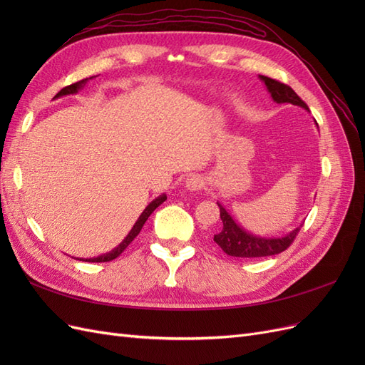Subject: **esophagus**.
<instances>
[{
    "label": "esophagus",
    "mask_w": 365,
    "mask_h": 365,
    "mask_svg": "<svg viewBox=\"0 0 365 365\" xmlns=\"http://www.w3.org/2000/svg\"><path fill=\"white\" fill-rule=\"evenodd\" d=\"M185 187L189 190H201L204 187V180L200 175H192L185 180Z\"/></svg>",
    "instance_id": "34e87169"
}]
</instances>
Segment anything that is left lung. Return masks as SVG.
<instances>
[{
    "label": "left lung",
    "instance_id": "1",
    "mask_svg": "<svg viewBox=\"0 0 365 365\" xmlns=\"http://www.w3.org/2000/svg\"><path fill=\"white\" fill-rule=\"evenodd\" d=\"M260 79L267 85L268 91L271 93V97L274 102L277 103H292L298 105L304 109H307V105L302 101L297 93L292 90L289 85L282 83L275 79L267 76H260ZM220 220H222V230L215 235L213 240L222 248V251L228 256L233 257H267L274 256V254H280L284 250H288L294 242L295 236L300 231V227L295 228L292 233L284 237H275V239H264L248 235L247 231L242 230L235 220L231 217L227 210L220 205Z\"/></svg>",
    "mask_w": 365,
    "mask_h": 365
}]
</instances>
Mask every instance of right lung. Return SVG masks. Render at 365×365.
I'll list each match as a JSON object with an SVG mask.
<instances>
[{
  "instance_id": "add662e5",
  "label": "right lung",
  "mask_w": 365,
  "mask_h": 365,
  "mask_svg": "<svg viewBox=\"0 0 365 365\" xmlns=\"http://www.w3.org/2000/svg\"><path fill=\"white\" fill-rule=\"evenodd\" d=\"M91 79V77H90ZM88 82V77L86 79H82V81H79V82H76V83H71V85H68V86H65V88H62V90L56 94V97H61V96H67V94H74V93H77V90H81V88L85 85ZM165 200H168V196L165 195H163V196H160V197H157L155 201H152L146 208H145V212L141 213V216L138 217V220L135 222V225H134V228L130 230V233L126 236V239L121 242V244L114 250V251H111V252H108V254H103V256H98V257H94V259H85V262H109V260H114V259H117L121 252H123L128 247H129V244L132 240H134L137 236H138V233L141 231V228H143V225L146 224V220H148V217L153 213V210H155L157 207H160ZM81 260H83V259H81Z\"/></svg>"
}]
</instances>
